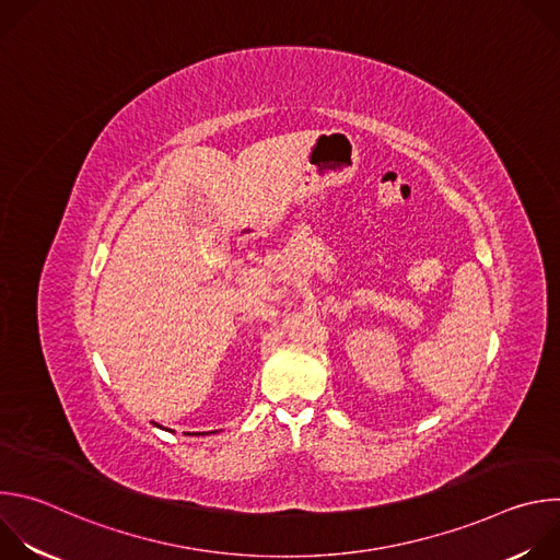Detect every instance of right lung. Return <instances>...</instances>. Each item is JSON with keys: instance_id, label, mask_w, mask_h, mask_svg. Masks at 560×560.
I'll list each match as a JSON object with an SVG mask.
<instances>
[{"instance_id": "right-lung-1", "label": "right lung", "mask_w": 560, "mask_h": 560, "mask_svg": "<svg viewBox=\"0 0 560 560\" xmlns=\"http://www.w3.org/2000/svg\"><path fill=\"white\" fill-rule=\"evenodd\" d=\"M152 425H156V428H162V425H159V423H154V421H152Z\"/></svg>"}]
</instances>
